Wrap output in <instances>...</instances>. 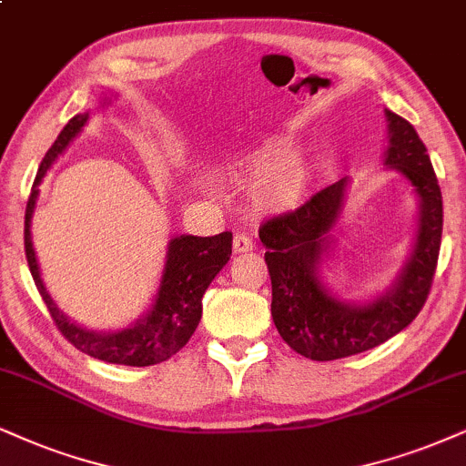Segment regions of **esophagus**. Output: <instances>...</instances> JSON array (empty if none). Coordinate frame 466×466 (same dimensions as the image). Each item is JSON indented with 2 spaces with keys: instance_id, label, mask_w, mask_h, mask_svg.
Masks as SVG:
<instances>
[{
  "instance_id": "obj_1",
  "label": "esophagus",
  "mask_w": 466,
  "mask_h": 466,
  "mask_svg": "<svg viewBox=\"0 0 466 466\" xmlns=\"http://www.w3.org/2000/svg\"><path fill=\"white\" fill-rule=\"evenodd\" d=\"M252 238L248 233H235V238H233V250L235 252H248V250H252Z\"/></svg>"
}]
</instances>
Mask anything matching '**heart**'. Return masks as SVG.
Masks as SVG:
<instances>
[{
  "label": "heart",
  "instance_id": "1",
  "mask_svg": "<svg viewBox=\"0 0 466 466\" xmlns=\"http://www.w3.org/2000/svg\"><path fill=\"white\" fill-rule=\"evenodd\" d=\"M298 151L287 140H269L255 151L244 155L238 164L242 179L257 181V197L272 209H289L300 203L307 175L296 164Z\"/></svg>",
  "mask_w": 466,
  "mask_h": 466
}]
</instances>
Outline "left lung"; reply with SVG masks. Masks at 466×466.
Returning a JSON list of instances; mask_svg holds the SVG:
<instances>
[{
    "instance_id": "1",
    "label": "left lung",
    "mask_w": 466,
    "mask_h": 466,
    "mask_svg": "<svg viewBox=\"0 0 466 466\" xmlns=\"http://www.w3.org/2000/svg\"><path fill=\"white\" fill-rule=\"evenodd\" d=\"M389 147L384 164L398 168L421 200L417 244L404 272L387 294L367 307H352L329 294L318 266L329 248L346 192V179L315 192L294 211L268 218L259 227L272 280V319L283 341L311 360H335L371 350L404 330L428 300L441 233L443 197L428 148L406 118L387 110Z\"/></svg>"
}]
</instances>
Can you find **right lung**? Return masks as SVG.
<instances>
[{
    "mask_svg": "<svg viewBox=\"0 0 466 466\" xmlns=\"http://www.w3.org/2000/svg\"><path fill=\"white\" fill-rule=\"evenodd\" d=\"M86 120H88V114H77V116L68 120L65 129L60 131V136L51 145L47 155L43 157V162H40L32 194L25 207L23 239H25L27 266H30L38 294L43 296L45 304H47V311L51 319H54L56 329L79 352L116 365H157L179 352L189 341V337L194 335V330H197L200 313H203V302L200 300H203L205 289L216 279V274L231 259L233 235L224 231L211 235V238L181 235V238L170 239L168 261H166L162 285H159L153 309L145 319L136 321L129 329L118 332H93L77 324H71L65 315L57 311L54 300H51L47 289H45L43 280H40L36 255H34L30 238V220L38 197V183L43 181L45 172L56 162L57 155L65 151L68 142L82 131Z\"/></svg>",
    "mask_w": 466,
    "mask_h": 466,
    "instance_id": "1",
    "label": "right lung"
}]
</instances>
